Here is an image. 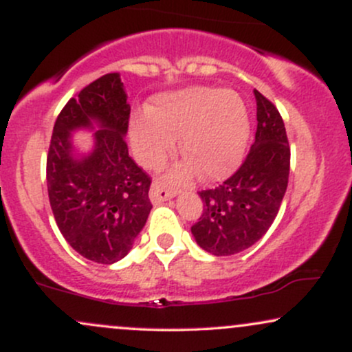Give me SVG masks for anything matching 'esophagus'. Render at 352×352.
<instances>
[{
    "label": "esophagus",
    "instance_id": "1",
    "mask_svg": "<svg viewBox=\"0 0 352 352\" xmlns=\"http://www.w3.org/2000/svg\"><path fill=\"white\" fill-rule=\"evenodd\" d=\"M175 195H177L175 190L165 188L160 182H153L152 187H151V192H148V199H151L153 205L164 204V201L173 199Z\"/></svg>",
    "mask_w": 352,
    "mask_h": 352
}]
</instances>
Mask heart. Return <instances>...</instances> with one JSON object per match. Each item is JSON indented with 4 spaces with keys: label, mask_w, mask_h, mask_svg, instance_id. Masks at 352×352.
Here are the masks:
<instances>
[{
    "label": "heart",
    "mask_w": 352,
    "mask_h": 352,
    "mask_svg": "<svg viewBox=\"0 0 352 352\" xmlns=\"http://www.w3.org/2000/svg\"><path fill=\"white\" fill-rule=\"evenodd\" d=\"M131 144L140 164L157 168L173 151L187 159L172 170V179L188 180L197 168L207 180L230 175L243 159L250 119L240 94L230 89L193 86L155 96L147 114L132 117Z\"/></svg>",
    "instance_id": "b5f03b06"
}]
</instances>
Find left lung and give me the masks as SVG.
Segmentation results:
<instances>
[{
	"mask_svg": "<svg viewBox=\"0 0 352 352\" xmlns=\"http://www.w3.org/2000/svg\"><path fill=\"white\" fill-rule=\"evenodd\" d=\"M256 134L248 157L220 187L199 192L204 212L192 227L201 250L230 256L250 248L272 227L289 177V145L278 109L254 91Z\"/></svg>",
	"mask_w": 352,
	"mask_h": 352,
	"instance_id": "1",
	"label": "left lung"
}]
</instances>
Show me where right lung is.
<instances>
[{
    "mask_svg": "<svg viewBox=\"0 0 352 352\" xmlns=\"http://www.w3.org/2000/svg\"><path fill=\"white\" fill-rule=\"evenodd\" d=\"M131 106L120 76H102L64 106L52 129L46 179L56 223L80 256L112 265L132 250L152 204L151 177L129 155ZM93 134L89 151L76 131Z\"/></svg>",
    "mask_w": 352,
    "mask_h": 352,
    "instance_id": "right-lung-1",
    "label": "right lung"
}]
</instances>
